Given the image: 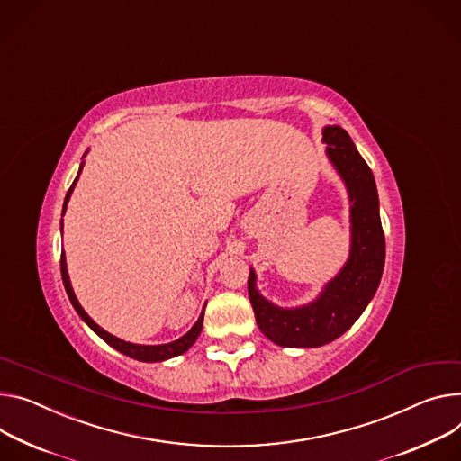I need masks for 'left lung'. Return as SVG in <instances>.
I'll use <instances>...</instances> for the list:
<instances>
[{
    "label": "left lung",
    "mask_w": 461,
    "mask_h": 461,
    "mask_svg": "<svg viewBox=\"0 0 461 461\" xmlns=\"http://www.w3.org/2000/svg\"><path fill=\"white\" fill-rule=\"evenodd\" d=\"M321 134L325 154L348 189L349 258L320 294L300 307H279L267 300L249 267L248 296L258 327L281 348H320L342 337L373 300L384 270L386 242L373 173L342 127L327 124Z\"/></svg>",
    "instance_id": "8db88e82"
}]
</instances>
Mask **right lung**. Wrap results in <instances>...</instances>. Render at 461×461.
<instances>
[{
  "label": "right lung",
  "mask_w": 461,
  "mask_h": 461,
  "mask_svg": "<svg viewBox=\"0 0 461 461\" xmlns=\"http://www.w3.org/2000/svg\"><path fill=\"white\" fill-rule=\"evenodd\" d=\"M88 154V150L85 152V156ZM85 156H82V159H85ZM82 167H85V161H80V167H78V173H77V178L75 182L71 184L66 198H64V205H62V217L66 213V207H68V202L71 198V193L75 189V184L78 182V176L82 173ZM60 230H62V221H60ZM60 272H62V281H64V288L68 292V298L73 305V309L77 311V314L82 318V321H85L97 337H101L108 346H112L113 349H117L119 353L127 355L131 358H136L140 362H163V360H169V358H175L182 353H185L198 339V334L202 332V325H203V311H205V305L198 316V320L194 321V325L184 334V337H180L178 340L175 342H169V344H158V346H145V344H132V342H127V340H121L117 337H113V334H110L108 330H104L101 325H97L90 316L88 312L82 309V305L78 303L75 292H73V286H71V281H69V274H68V265H66V254L62 249V256H60Z\"/></svg>",
  "instance_id": "right-lung-1"
}]
</instances>
